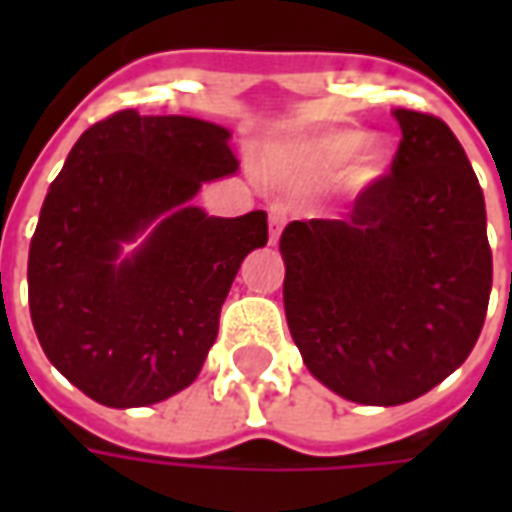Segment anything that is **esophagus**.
I'll list each match as a JSON object with an SVG mask.
<instances>
[{
  "label": "esophagus",
  "mask_w": 512,
  "mask_h": 512,
  "mask_svg": "<svg viewBox=\"0 0 512 512\" xmlns=\"http://www.w3.org/2000/svg\"><path fill=\"white\" fill-rule=\"evenodd\" d=\"M288 205L285 202H271L268 205V227H271V244L277 241L279 233H282V227L288 222Z\"/></svg>",
  "instance_id": "esophagus-1"
}]
</instances>
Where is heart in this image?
Returning <instances> with one entry per match:
<instances>
[{
    "instance_id": "heart-1",
    "label": "heart",
    "mask_w": 512,
    "mask_h": 512,
    "mask_svg": "<svg viewBox=\"0 0 512 512\" xmlns=\"http://www.w3.org/2000/svg\"><path fill=\"white\" fill-rule=\"evenodd\" d=\"M365 147V134L359 131H334V134H323L318 139H312L307 150H304V158L307 164L315 167L318 172H326V175H334L348 164V158H354L359 150ZM381 161L373 153H365L359 156V161L351 169V178L356 183H365V180L376 178Z\"/></svg>"
}]
</instances>
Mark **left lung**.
Returning <instances> with one entry per match:
<instances>
[{"instance_id":"left-lung-1","label":"left lung","mask_w":512,"mask_h":512,"mask_svg":"<svg viewBox=\"0 0 512 512\" xmlns=\"http://www.w3.org/2000/svg\"><path fill=\"white\" fill-rule=\"evenodd\" d=\"M392 167L345 219L290 222L285 315L304 365L365 406H400L466 362L491 296L485 200L450 126L395 109Z\"/></svg>"}]
</instances>
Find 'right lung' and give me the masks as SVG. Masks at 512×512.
Instances as JSON below:
<instances>
[{
  "instance_id": "add662e5",
  "label": "right lung",
  "mask_w": 512,
  "mask_h": 512,
  "mask_svg": "<svg viewBox=\"0 0 512 512\" xmlns=\"http://www.w3.org/2000/svg\"><path fill=\"white\" fill-rule=\"evenodd\" d=\"M230 131L123 109L79 136L29 244V315L49 362L112 408L150 406L197 378L266 211L216 219L191 205L233 175ZM158 221L134 258L119 244Z\"/></svg>"
}]
</instances>
